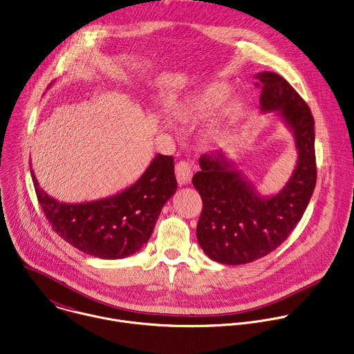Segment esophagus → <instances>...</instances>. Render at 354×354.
Instances as JSON below:
<instances>
[{
  "label": "esophagus",
  "instance_id": "1",
  "mask_svg": "<svg viewBox=\"0 0 354 354\" xmlns=\"http://www.w3.org/2000/svg\"><path fill=\"white\" fill-rule=\"evenodd\" d=\"M175 174H176L178 183L180 186L187 185L192 180V176H193V167H192L190 161L189 160H180L175 167Z\"/></svg>",
  "mask_w": 354,
  "mask_h": 354
}]
</instances>
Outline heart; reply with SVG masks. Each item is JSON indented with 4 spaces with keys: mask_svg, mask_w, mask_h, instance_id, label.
<instances>
[{
    "mask_svg": "<svg viewBox=\"0 0 354 354\" xmlns=\"http://www.w3.org/2000/svg\"><path fill=\"white\" fill-rule=\"evenodd\" d=\"M229 88L223 84H212L194 93L183 107L187 115H197L219 107L227 97Z\"/></svg>",
    "mask_w": 354,
    "mask_h": 354,
    "instance_id": "heart-1",
    "label": "heart"
}]
</instances>
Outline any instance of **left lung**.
<instances>
[{
  "label": "left lung",
  "mask_w": 354,
  "mask_h": 354,
  "mask_svg": "<svg viewBox=\"0 0 354 354\" xmlns=\"http://www.w3.org/2000/svg\"><path fill=\"white\" fill-rule=\"evenodd\" d=\"M257 78L262 110H280L294 129L299 157L291 180L270 198L259 197L222 156L200 157L201 169L192 179L203 200L197 240L207 257L225 265L254 262L283 244L302 219L317 182L315 118L308 103L279 74L266 71Z\"/></svg>",
  "instance_id": "8db88e82"
}]
</instances>
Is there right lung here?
Returning a JSON list of instances; mask_svg holds the SVG:
<instances>
[{
    "label": "right lung",
    "instance_id": "add662e5",
    "mask_svg": "<svg viewBox=\"0 0 354 354\" xmlns=\"http://www.w3.org/2000/svg\"><path fill=\"white\" fill-rule=\"evenodd\" d=\"M45 218L64 241L86 255L120 259L135 254L150 239L161 208L176 192L174 157L158 154L140 179L122 193L86 204H64L38 187Z\"/></svg>",
    "mask_w": 354,
    "mask_h": 354
}]
</instances>
